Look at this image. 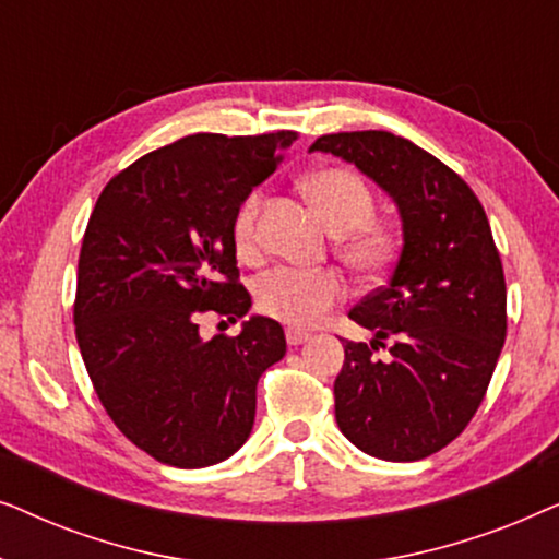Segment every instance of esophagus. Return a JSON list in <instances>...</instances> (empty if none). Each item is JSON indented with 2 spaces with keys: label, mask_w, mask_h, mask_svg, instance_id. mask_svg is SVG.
I'll return each mask as SVG.
<instances>
[{
  "label": "esophagus",
  "mask_w": 559,
  "mask_h": 559,
  "mask_svg": "<svg viewBox=\"0 0 559 559\" xmlns=\"http://www.w3.org/2000/svg\"><path fill=\"white\" fill-rule=\"evenodd\" d=\"M308 338H310V333L297 331V328H287V343H289V346H300V343H305Z\"/></svg>",
  "instance_id": "esophagus-1"
}]
</instances>
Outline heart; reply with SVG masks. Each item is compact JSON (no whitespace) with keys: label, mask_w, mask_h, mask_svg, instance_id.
<instances>
[{"label":"heart","mask_w":559,"mask_h":559,"mask_svg":"<svg viewBox=\"0 0 559 559\" xmlns=\"http://www.w3.org/2000/svg\"><path fill=\"white\" fill-rule=\"evenodd\" d=\"M305 195L338 236V254L350 270L371 274L392 262L400 247L396 231L373 216V193L361 175L346 167H325L302 180ZM262 193L243 198L234 221V239L241 251L257 247V216ZM346 297V282L335 270L277 266L257 285L259 310L293 328H310Z\"/></svg>","instance_id":"heart-1"}]
</instances>
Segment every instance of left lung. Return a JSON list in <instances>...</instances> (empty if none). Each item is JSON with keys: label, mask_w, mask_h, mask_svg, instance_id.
Here are the masks:
<instances>
[{"label": "left lung", "mask_w": 559, "mask_h": 559, "mask_svg": "<svg viewBox=\"0 0 559 559\" xmlns=\"http://www.w3.org/2000/svg\"><path fill=\"white\" fill-rule=\"evenodd\" d=\"M310 152L354 163L386 190L404 239L386 285L348 312L373 341L343 346L335 423L373 457L423 461L476 415L507 338V282L486 211L461 175L392 132L325 134ZM386 340L390 356L373 357Z\"/></svg>", "instance_id": "left-lung-1"}]
</instances>
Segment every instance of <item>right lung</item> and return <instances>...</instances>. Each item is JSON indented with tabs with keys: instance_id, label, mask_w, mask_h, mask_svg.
Returning a JSON list of instances; mask_svg holds the SVG:
<instances>
[{
	"instance_id": "right-lung-1",
	"label": "right lung",
	"mask_w": 559,
	"mask_h": 559,
	"mask_svg": "<svg viewBox=\"0 0 559 559\" xmlns=\"http://www.w3.org/2000/svg\"><path fill=\"white\" fill-rule=\"evenodd\" d=\"M295 132L193 134L106 182L79 257L73 323L106 415L159 463L205 468L254 427L257 381L287 350L277 320L203 341L198 318L251 308L234 221Z\"/></svg>"
}]
</instances>
